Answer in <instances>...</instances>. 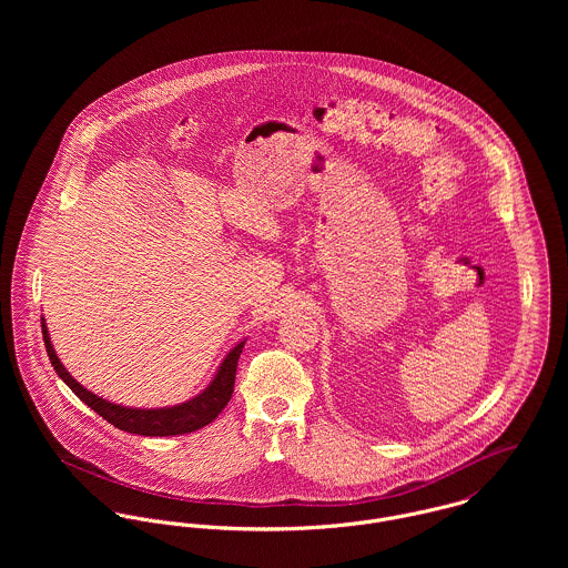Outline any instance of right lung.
<instances>
[{
	"mask_svg": "<svg viewBox=\"0 0 568 568\" xmlns=\"http://www.w3.org/2000/svg\"><path fill=\"white\" fill-rule=\"evenodd\" d=\"M41 327H43V341H45L50 363L57 369L59 378L81 398L84 405L91 406L100 417H104L109 424H113L120 430H126L133 435H146V437H168V435L192 433V430H199V428L207 426L210 422H214L234 394L236 367H239V358L243 354L244 341H241L234 349H230V354L223 358L221 367L216 369V376L212 378V383L192 400L181 403V405L163 406V408H133V406L109 403V400L91 394L89 389H84L81 383L65 369V365L59 361L43 317H41Z\"/></svg>",
	"mask_w": 568,
	"mask_h": 568,
	"instance_id": "1",
	"label": "right lung"
}]
</instances>
